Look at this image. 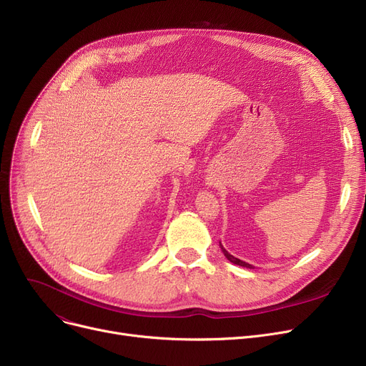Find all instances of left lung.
<instances>
[{
	"label": "left lung",
	"mask_w": 366,
	"mask_h": 366,
	"mask_svg": "<svg viewBox=\"0 0 366 366\" xmlns=\"http://www.w3.org/2000/svg\"><path fill=\"white\" fill-rule=\"evenodd\" d=\"M221 246V249H222V252H224V255H225V258L229 261V262H233V264H236V265H240V267H246V268H252V265L251 264H247V262H244V261H242V259H239V258H236V257H233L232 254H228L225 249H224V246L222 244H219Z\"/></svg>",
	"instance_id": "left-lung-1"
}]
</instances>
